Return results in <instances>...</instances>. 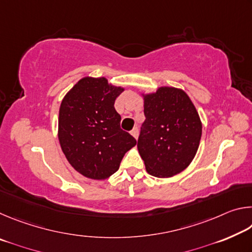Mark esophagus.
Segmentation results:
<instances>
[{
    "label": "esophagus",
    "mask_w": 252,
    "mask_h": 252,
    "mask_svg": "<svg viewBox=\"0 0 252 252\" xmlns=\"http://www.w3.org/2000/svg\"><path fill=\"white\" fill-rule=\"evenodd\" d=\"M131 134L133 135L135 139H138V136H139V129H138V127H133V129H132V131H131Z\"/></svg>",
    "instance_id": "esophagus-1"
}]
</instances>
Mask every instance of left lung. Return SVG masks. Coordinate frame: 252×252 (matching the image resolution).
Returning a JSON list of instances; mask_svg holds the SVG:
<instances>
[{
    "instance_id": "obj_1",
    "label": "left lung",
    "mask_w": 252,
    "mask_h": 252,
    "mask_svg": "<svg viewBox=\"0 0 252 252\" xmlns=\"http://www.w3.org/2000/svg\"><path fill=\"white\" fill-rule=\"evenodd\" d=\"M144 120L138 150L149 174L170 178L193 160L202 133L198 111L181 89L161 87L142 94Z\"/></svg>"
}]
</instances>
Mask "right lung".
<instances>
[{
    "label": "right lung",
    "instance_id": "1",
    "mask_svg": "<svg viewBox=\"0 0 252 252\" xmlns=\"http://www.w3.org/2000/svg\"><path fill=\"white\" fill-rule=\"evenodd\" d=\"M125 91L105 78L85 76L63 97L59 111V141L69 163L93 180L118 171L136 140L120 127L114 102Z\"/></svg>",
    "mask_w": 252,
    "mask_h": 252
}]
</instances>
